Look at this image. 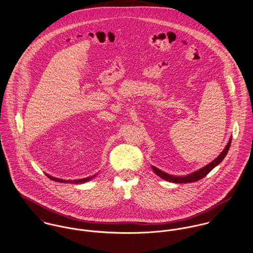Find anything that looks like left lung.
<instances>
[{
    "mask_svg": "<svg viewBox=\"0 0 253 253\" xmlns=\"http://www.w3.org/2000/svg\"><path fill=\"white\" fill-rule=\"evenodd\" d=\"M231 140L232 138H230L226 147L224 148V150L220 153V155L211 162H210L208 165H206L205 167L187 175V176H184V177H177V176H172V175H169L163 171H161L160 169H158L157 167L155 166H152L153 170L155 171V173L162 178L163 180L165 181H168V182H171V183H177V184H186V183H193V182H197L199 180H201L202 178L206 177L208 174L216 166L218 165L221 161L224 160V158L226 157L227 153H228V150H229L230 145H231Z\"/></svg>",
    "mask_w": 253,
    "mask_h": 253,
    "instance_id": "1",
    "label": "left lung"
}]
</instances>
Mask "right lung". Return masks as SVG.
<instances>
[{"label": "right lung", "instance_id": "right-lung-1", "mask_svg": "<svg viewBox=\"0 0 253 253\" xmlns=\"http://www.w3.org/2000/svg\"><path fill=\"white\" fill-rule=\"evenodd\" d=\"M46 175H47V174H46ZM94 176H95V175H94ZM94 176L88 177V178H84V179H79V180H73V181H71V180H63V179H59V178H54V177H52V176L47 175V177H48L50 180H52V181H56V182H60V183H72V184H83V183H86V182H88V181H90L91 179H92V177H94Z\"/></svg>", "mask_w": 253, "mask_h": 253}]
</instances>
